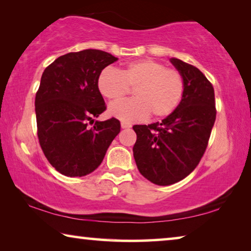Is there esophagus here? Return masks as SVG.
Returning <instances> with one entry per match:
<instances>
[{
  "label": "esophagus",
  "instance_id": "esophagus-1",
  "mask_svg": "<svg viewBox=\"0 0 251 251\" xmlns=\"http://www.w3.org/2000/svg\"><path fill=\"white\" fill-rule=\"evenodd\" d=\"M129 127H131L129 123H126V122L122 123V128H129Z\"/></svg>",
  "mask_w": 251,
  "mask_h": 251
}]
</instances>
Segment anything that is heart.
Segmentation results:
<instances>
[{"label": "heart", "mask_w": 251, "mask_h": 251, "mask_svg": "<svg viewBox=\"0 0 251 251\" xmlns=\"http://www.w3.org/2000/svg\"><path fill=\"white\" fill-rule=\"evenodd\" d=\"M134 90L135 99L110 105L109 113L125 122L166 117L177 108L185 91L179 71L154 59L127 64L121 72L106 67L99 77V90L110 101H118Z\"/></svg>", "instance_id": "heart-1"}]
</instances>
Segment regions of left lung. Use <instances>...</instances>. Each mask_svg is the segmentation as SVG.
Returning <instances> with one entry per match:
<instances>
[{
	"label": "left lung",
	"instance_id": "1",
	"mask_svg": "<svg viewBox=\"0 0 251 251\" xmlns=\"http://www.w3.org/2000/svg\"><path fill=\"white\" fill-rule=\"evenodd\" d=\"M185 80L179 105L160 123L134 125V158L142 175L159 186L184 179L201 161L216 121L215 92L197 67L172 58Z\"/></svg>",
	"mask_w": 251,
	"mask_h": 251
}]
</instances>
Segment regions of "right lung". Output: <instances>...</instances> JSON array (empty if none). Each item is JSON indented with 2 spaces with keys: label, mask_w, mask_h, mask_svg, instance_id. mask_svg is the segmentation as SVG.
Returning a JSON list of instances; mask_svg holds the SVG:
<instances>
[{
  "label": "right lung",
  "mask_w": 251,
  "mask_h": 251,
  "mask_svg": "<svg viewBox=\"0 0 251 251\" xmlns=\"http://www.w3.org/2000/svg\"><path fill=\"white\" fill-rule=\"evenodd\" d=\"M116 61L104 50H84L62 55L42 74L35 96L37 137L50 164L63 175L94 172L121 131L114 117L88 125L106 110L99 77Z\"/></svg>",
  "instance_id": "obj_1"
}]
</instances>
